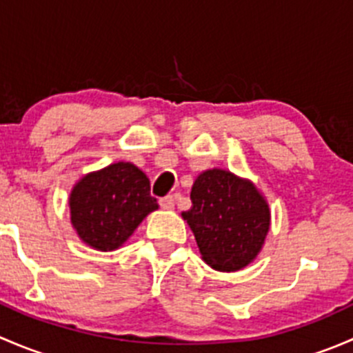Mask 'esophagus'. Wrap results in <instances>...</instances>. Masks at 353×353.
<instances>
[{"mask_svg": "<svg viewBox=\"0 0 353 353\" xmlns=\"http://www.w3.org/2000/svg\"><path fill=\"white\" fill-rule=\"evenodd\" d=\"M174 203H176V199L174 196H165V198H160V206H162L163 210H174Z\"/></svg>", "mask_w": 353, "mask_h": 353, "instance_id": "34e87169", "label": "esophagus"}]
</instances>
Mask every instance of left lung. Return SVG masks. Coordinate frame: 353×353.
Wrapping results in <instances>:
<instances>
[{
  "instance_id": "1",
  "label": "left lung",
  "mask_w": 353,
  "mask_h": 353,
  "mask_svg": "<svg viewBox=\"0 0 353 353\" xmlns=\"http://www.w3.org/2000/svg\"><path fill=\"white\" fill-rule=\"evenodd\" d=\"M183 219L203 261L219 272H237L254 261L270 230V208L251 181L223 169L201 172L191 188Z\"/></svg>"
}]
</instances>
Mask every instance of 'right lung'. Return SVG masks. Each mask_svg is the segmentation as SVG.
<instances>
[{"mask_svg":"<svg viewBox=\"0 0 353 353\" xmlns=\"http://www.w3.org/2000/svg\"><path fill=\"white\" fill-rule=\"evenodd\" d=\"M157 208L150 181L131 162L110 163L87 174L70 193L71 225L97 251L121 248Z\"/></svg>","mask_w":353,"mask_h":353,"instance_id":"obj_1","label":"right lung"}]
</instances>
